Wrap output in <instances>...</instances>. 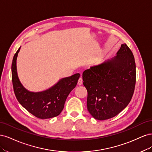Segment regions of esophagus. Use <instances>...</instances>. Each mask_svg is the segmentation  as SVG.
<instances>
[{
    "label": "esophagus",
    "mask_w": 152,
    "mask_h": 152,
    "mask_svg": "<svg viewBox=\"0 0 152 152\" xmlns=\"http://www.w3.org/2000/svg\"><path fill=\"white\" fill-rule=\"evenodd\" d=\"M82 83H83V80H82V78L80 77V79H79V80H78V85L80 86V85L82 84Z\"/></svg>",
    "instance_id": "obj_1"
}]
</instances>
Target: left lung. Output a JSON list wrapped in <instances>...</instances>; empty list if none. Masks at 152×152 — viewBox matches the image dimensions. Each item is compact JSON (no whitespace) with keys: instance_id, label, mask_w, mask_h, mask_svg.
Returning <instances> with one entry per match:
<instances>
[{"instance_id":"1","label":"left lung","mask_w":152,"mask_h":152,"mask_svg":"<svg viewBox=\"0 0 152 152\" xmlns=\"http://www.w3.org/2000/svg\"><path fill=\"white\" fill-rule=\"evenodd\" d=\"M87 91V107L96 120L116 116L131 102L136 84V64L126 44L113 58L91 66L82 73Z\"/></svg>"}]
</instances>
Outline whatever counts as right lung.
<instances>
[{"mask_svg": "<svg viewBox=\"0 0 152 152\" xmlns=\"http://www.w3.org/2000/svg\"><path fill=\"white\" fill-rule=\"evenodd\" d=\"M21 47L13 57L11 70L14 92L19 103L27 111L41 119L59 115L70 92L77 86L79 73L63 78L50 88L41 92H30L21 84L17 73L16 59Z\"/></svg>", "mask_w": 152, "mask_h": 152, "instance_id": "obj_1", "label": "right lung"}]
</instances>
